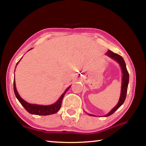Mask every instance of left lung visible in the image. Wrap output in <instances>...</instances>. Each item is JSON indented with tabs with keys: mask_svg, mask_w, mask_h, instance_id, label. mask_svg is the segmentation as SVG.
<instances>
[{
	"mask_svg": "<svg viewBox=\"0 0 146 146\" xmlns=\"http://www.w3.org/2000/svg\"><path fill=\"white\" fill-rule=\"evenodd\" d=\"M106 55H107L108 56H110V58H111L113 60L117 61V62L120 64L121 69H122V87H121V93H120V97L119 98V101L115 107L111 111L108 113L105 117H108L111 115H112L113 113L116 111L118 108H119L123 104V103L124 102L126 98V94L127 91V86L128 83H129V73L127 70L126 66H125V61L123 60V58L120 55H118L117 53H115L112 52L111 51H108V52L106 53ZM90 116H94L93 115L89 114Z\"/></svg>",
	"mask_w": 146,
	"mask_h": 146,
	"instance_id": "1",
	"label": "left lung"
}]
</instances>
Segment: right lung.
<instances>
[{
  "label": "right lung",
  "mask_w": 146,
  "mask_h": 146,
  "mask_svg": "<svg viewBox=\"0 0 146 146\" xmlns=\"http://www.w3.org/2000/svg\"><path fill=\"white\" fill-rule=\"evenodd\" d=\"M30 49H29V50H30ZM19 62H17V65L18 64ZM70 87L71 86H70V87H68L67 89H66V90L64 91V93L61 95V97L59 98V99L57 100V102H56L55 104H53L49 105V106L31 104H29L28 102H26L25 100H23V98L20 97L19 94L18 93V92H17V89H16L15 78L13 80V90H14L15 95L17 98L18 99L20 103L23 105V107L25 108V110L27 111L29 113H31V114L36 115H42V116L49 115L54 114V113L57 112L61 108L62 101L64 96L65 95L66 93L67 92V91L70 89Z\"/></svg>",
  "instance_id": "right-lung-1"
}]
</instances>
